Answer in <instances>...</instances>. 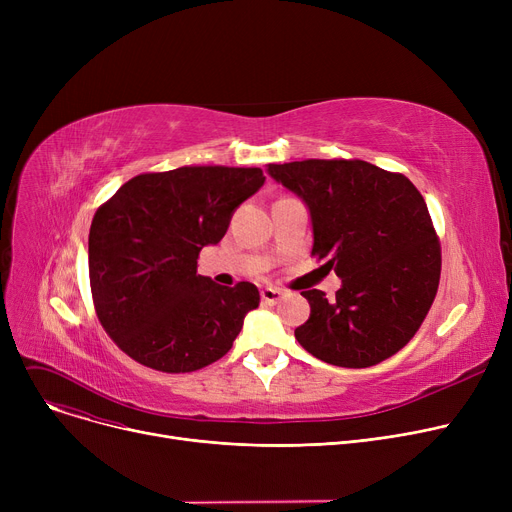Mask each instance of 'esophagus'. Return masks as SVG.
<instances>
[{
    "label": "esophagus",
    "instance_id": "34e87169",
    "mask_svg": "<svg viewBox=\"0 0 512 512\" xmlns=\"http://www.w3.org/2000/svg\"><path fill=\"white\" fill-rule=\"evenodd\" d=\"M284 297V292L276 286H265L261 288V301L267 305H276Z\"/></svg>",
    "mask_w": 512,
    "mask_h": 512
}]
</instances>
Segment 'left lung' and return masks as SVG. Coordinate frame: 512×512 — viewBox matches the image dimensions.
I'll list each match as a JSON object with an SVG mask.
<instances>
[{
    "label": "left lung",
    "instance_id": "obj_1",
    "mask_svg": "<svg viewBox=\"0 0 512 512\" xmlns=\"http://www.w3.org/2000/svg\"><path fill=\"white\" fill-rule=\"evenodd\" d=\"M267 172L309 207L313 251L342 278L336 301L301 294L311 315L294 330L307 353L363 369L396 355L432 307L442 251L415 184L363 159H305Z\"/></svg>",
    "mask_w": 512,
    "mask_h": 512
}]
</instances>
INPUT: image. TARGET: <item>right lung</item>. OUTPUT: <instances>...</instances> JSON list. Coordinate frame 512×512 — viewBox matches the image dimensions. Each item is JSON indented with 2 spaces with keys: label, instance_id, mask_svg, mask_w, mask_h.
Segmentation results:
<instances>
[{
  "label": "right lung",
  "instance_id": "1",
  "mask_svg": "<svg viewBox=\"0 0 512 512\" xmlns=\"http://www.w3.org/2000/svg\"><path fill=\"white\" fill-rule=\"evenodd\" d=\"M261 168L184 166L124 182L93 215L89 278L95 313L137 363L188 373L222 359L259 307L251 282L197 274L203 247L224 238L234 209L263 186Z\"/></svg>",
  "mask_w": 512,
  "mask_h": 512
}]
</instances>
